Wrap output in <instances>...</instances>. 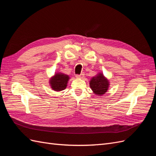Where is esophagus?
<instances>
[{"instance_id": "obj_1", "label": "esophagus", "mask_w": 156, "mask_h": 156, "mask_svg": "<svg viewBox=\"0 0 156 156\" xmlns=\"http://www.w3.org/2000/svg\"><path fill=\"white\" fill-rule=\"evenodd\" d=\"M84 75V72H82L80 75H75V76H76L77 78H82V77H83Z\"/></svg>"}]
</instances>
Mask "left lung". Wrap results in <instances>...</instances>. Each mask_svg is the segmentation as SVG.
Wrapping results in <instances>:
<instances>
[{
  "label": "left lung",
  "instance_id": "8db88e82",
  "mask_svg": "<svg viewBox=\"0 0 156 156\" xmlns=\"http://www.w3.org/2000/svg\"><path fill=\"white\" fill-rule=\"evenodd\" d=\"M90 85L94 93L98 95H102L108 90V81L107 79L103 77L102 74L100 73L91 79Z\"/></svg>",
  "mask_w": 156,
  "mask_h": 156
}]
</instances>
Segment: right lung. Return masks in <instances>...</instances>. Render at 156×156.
I'll return each mask as SVG.
<instances>
[{
  "label": "right lung",
  "instance_id": "right-lung-1",
  "mask_svg": "<svg viewBox=\"0 0 156 156\" xmlns=\"http://www.w3.org/2000/svg\"><path fill=\"white\" fill-rule=\"evenodd\" d=\"M69 77L63 73H56L50 80V83L52 88L56 91L63 90L67 86Z\"/></svg>",
  "mask_w": 156,
  "mask_h": 156
}]
</instances>
